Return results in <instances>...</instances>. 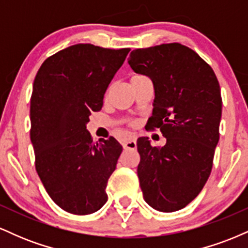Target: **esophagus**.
<instances>
[{
    "instance_id": "1",
    "label": "esophagus",
    "mask_w": 248,
    "mask_h": 248,
    "mask_svg": "<svg viewBox=\"0 0 248 248\" xmlns=\"http://www.w3.org/2000/svg\"><path fill=\"white\" fill-rule=\"evenodd\" d=\"M124 149H136V140L135 139H129V140L124 142Z\"/></svg>"
}]
</instances>
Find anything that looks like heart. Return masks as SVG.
<instances>
[{"instance_id":"heart-1","label":"heart","mask_w":248,"mask_h":248,"mask_svg":"<svg viewBox=\"0 0 248 248\" xmlns=\"http://www.w3.org/2000/svg\"><path fill=\"white\" fill-rule=\"evenodd\" d=\"M143 77H146V76H143V75H134V76L132 77V79H130V80H134V79H140V78H143ZM129 124H135V122H134V121H130Z\"/></svg>"}]
</instances>
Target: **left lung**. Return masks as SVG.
Masks as SVG:
<instances>
[{"instance_id":"1","label":"left lung","mask_w":248,"mask_h":248,"mask_svg":"<svg viewBox=\"0 0 248 248\" xmlns=\"http://www.w3.org/2000/svg\"><path fill=\"white\" fill-rule=\"evenodd\" d=\"M128 64L155 88L147 128L161 130L164 147L138 140V176L144 201L161 212L183 209L212 170L221 118L220 87L212 67L179 43L133 50Z\"/></svg>"}]
</instances>
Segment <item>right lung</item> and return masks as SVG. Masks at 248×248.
I'll return each mask as SVG.
<instances>
[{"label": "right lung", "mask_w": 248, "mask_h": 248, "mask_svg": "<svg viewBox=\"0 0 248 248\" xmlns=\"http://www.w3.org/2000/svg\"><path fill=\"white\" fill-rule=\"evenodd\" d=\"M129 51L72 45L45 59L33 81L30 138L36 171L51 199L72 215H90L107 202V182L122 146L112 136L94 142L86 124L102 108Z\"/></svg>", "instance_id": "obj_1"}]
</instances>
